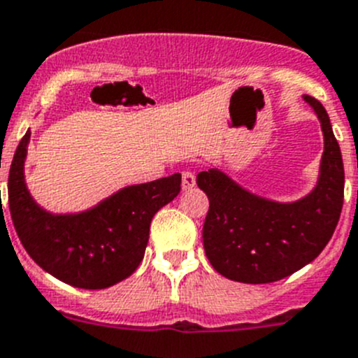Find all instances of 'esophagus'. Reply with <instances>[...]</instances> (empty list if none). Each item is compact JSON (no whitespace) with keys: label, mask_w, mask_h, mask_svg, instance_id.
<instances>
[{"label":"esophagus","mask_w":358,"mask_h":358,"mask_svg":"<svg viewBox=\"0 0 358 358\" xmlns=\"http://www.w3.org/2000/svg\"><path fill=\"white\" fill-rule=\"evenodd\" d=\"M192 187H196V176L192 171H183L182 173V189L190 190Z\"/></svg>","instance_id":"34e87169"}]
</instances>
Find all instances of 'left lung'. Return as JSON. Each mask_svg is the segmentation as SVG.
Wrapping results in <instances>:
<instances>
[{"label":"left lung","instance_id":"obj_1","mask_svg":"<svg viewBox=\"0 0 358 358\" xmlns=\"http://www.w3.org/2000/svg\"><path fill=\"white\" fill-rule=\"evenodd\" d=\"M320 120L324 155L315 189L294 203H278L243 189L217 168L197 175L210 199L203 245L217 273L241 283L287 278L320 255L334 234L345 197V168L327 112L303 96Z\"/></svg>","mask_w":358,"mask_h":358}]
</instances>
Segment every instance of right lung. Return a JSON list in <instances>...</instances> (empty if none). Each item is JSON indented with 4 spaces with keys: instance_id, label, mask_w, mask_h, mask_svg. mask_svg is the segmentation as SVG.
<instances>
[{
    "instance_id": "obj_1",
    "label": "right lung",
    "mask_w": 358,
    "mask_h": 358,
    "mask_svg": "<svg viewBox=\"0 0 358 358\" xmlns=\"http://www.w3.org/2000/svg\"><path fill=\"white\" fill-rule=\"evenodd\" d=\"M29 138L27 131L10 166L8 206L31 259L78 289H108L133 275L143 260L152 218L178 196L182 175L124 187L91 210L55 215L31 197L24 182Z\"/></svg>"
}]
</instances>
